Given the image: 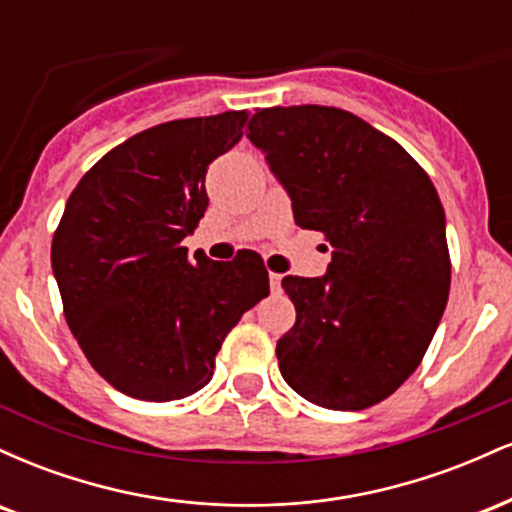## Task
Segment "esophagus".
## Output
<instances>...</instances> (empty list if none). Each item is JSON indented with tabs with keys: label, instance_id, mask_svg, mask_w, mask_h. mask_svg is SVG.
Here are the masks:
<instances>
[{
	"label": "esophagus",
	"instance_id": "esophagus-1",
	"mask_svg": "<svg viewBox=\"0 0 512 512\" xmlns=\"http://www.w3.org/2000/svg\"><path fill=\"white\" fill-rule=\"evenodd\" d=\"M269 286H272L274 293L281 291V274H269Z\"/></svg>",
	"mask_w": 512,
	"mask_h": 512
}]
</instances>
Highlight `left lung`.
Listing matches in <instances>:
<instances>
[{"label": "left lung", "instance_id": "left-lung-1", "mask_svg": "<svg viewBox=\"0 0 512 512\" xmlns=\"http://www.w3.org/2000/svg\"><path fill=\"white\" fill-rule=\"evenodd\" d=\"M248 129L298 226L332 245L325 274L281 279L296 305L276 342L281 375L317 407H373L414 373L448 305L436 187L395 139L346 110L279 105Z\"/></svg>", "mask_w": 512, "mask_h": 512}]
</instances>
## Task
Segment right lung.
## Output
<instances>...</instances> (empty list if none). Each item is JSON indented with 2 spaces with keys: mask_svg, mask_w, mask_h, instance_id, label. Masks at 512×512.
<instances>
[{
  "mask_svg": "<svg viewBox=\"0 0 512 512\" xmlns=\"http://www.w3.org/2000/svg\"><path fill=\"white\" fill-rule=\"evenodd\" d=\"M245 110L144 129L96 163L52 238L64 317L88 363L115 390L173 402L202 390L245 310L269 296L262 257H187L209 207L204 178L243 137Z\"/></svg>",
  "mask_w": 512,
  "mask_h": 512,
  "instance_id": "obj_1",
  "label": "right lung"
}]
</instances>
